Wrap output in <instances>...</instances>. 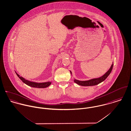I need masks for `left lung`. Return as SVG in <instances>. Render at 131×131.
Returning a JSON list of instances; mask_svg holds the SVG:
<instances>
[{
    "mask_svg": "<svg viewBox=\"0 0 131 131\" xmlns=\"http://www.w3.org/2000/svg\"><path fill=\"white\" fill-rule=\"evenodd\" d=\"M113 65L114 64L113 63V64L111 65L110 68L109 69V70L105 73L103 75H102L101 77H99V78H93L88 80H86V81H80V80H77L76 79H74V81L77 83V84L81 85V86H94V85H96L97 84H100V83L102 82V81H103L104 80H105V79L108 77V76L110 74L111 72H112V70L113 69ZM70 73L72 75V72L71 71Z\"/></svg>",
    "mask_w": 131,
    "mask_h": 131,
    "instance_id": "left-lung-1",
    "label": "left lung"
}]
</instances>
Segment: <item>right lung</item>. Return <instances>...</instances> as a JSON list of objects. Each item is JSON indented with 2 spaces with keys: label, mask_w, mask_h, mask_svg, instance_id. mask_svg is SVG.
Returning a JSON list of instances; mask_svg holds the SVG:
<instances>
[{
  "label": "right lung",
  "mask_w": 131,
  "mask_h": 131,
  "mask_svg": "<svg viewBox=\"0 0 131 131\" xmlns=\"http://www.w3.org/2000/svg\"><path fill=\"white\" fill-rule=\"evenodd\" d=\"M15 73L16 74L17 76L19 77V78L26 84L28 85V86H31L32 87H35V88H46V87L49 86L52 83L51 82L48 81V82H42V83H38V82H33V81H30L28 80H27L23 78L21 76H20L19 75H18L17 73L15 72Z\"/></svg>",
  "instance_id": "right-lung-1"
}]
</instances>
